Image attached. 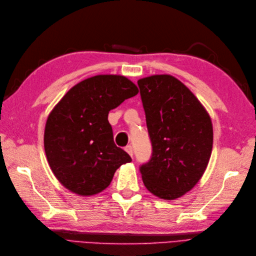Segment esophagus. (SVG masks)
Masks as SVG:
<instances>
[{
    "instance_id": "esophagus-1",
    "label": "esophagus",
    "mask_w": 256,
    "mask_h": 256,
    "mask_svg": "<svg viewBox=\"0 0 256 256\" xmlns=\"http://www.w3.org/2000/svg\"><path fill=\"white\" fill-rule=\"evenodd\" d=\"M124 150H125V152H126V153H128L130 156H131V157L133 156V148H132V146L128 145V146H126V148H125Z\"/></svg>"
}]
</instances>
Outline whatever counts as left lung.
<instances>
[{"mask_svg": "<svg viewBox=\"0 0 256 256\" xmlns=\"http://www.w3.org/2000/svg\"><path fill=\"white\" fill-rule=\"evenodd\" d=\"M153 146L140 167L150 192L175 200L202 177L211 156L214 128L208 111L180 80L153 74L138 81Z\"/></svg>", "mask_w": 256, "mask_h": 256, "instance_id": "8db88e82", "label": "left lung"}]
</instances>
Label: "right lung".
Returning <instances> with one entry per match:
<instances>
[{
  "label": "right lung",
  "mask_w": 256,
  "mask_h": 256,
  "mask_svg": "<svg viewBox=\"0 0 256 256\" xmlns=\"http://www.w3.org/2000/svg\"><path fill=\"white\" fill-rule=\"evenodd\" d=\"M138 94L124 76L96 74L80 81L47 118L44 148L54 175L64 188L89 197L111 184L118 168L132 160L114 144L108 111Z\"/></svg>",
  "instance_id": "obj_1"
}]
</instances>
